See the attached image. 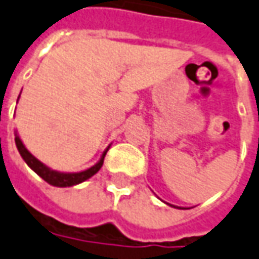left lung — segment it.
<instances>
[{
	"mask_svg": "<svg viewBox=\"0 0 259 259\" xmlns=\"http://www.w3.org/2000/svg\"><path fill=\"white\" fill-rule=\"evenodd\" d=\"M165 204H168V202H165ZM169 206H174V208H178V209H184V208H181V206H175V205H171V204H168Z\"/></svg>",
	"mask_w": 259,
	"mask_h": 259,
	"instance_id": "left-lung-1",
	"label": "left lung"
}]
</instances>
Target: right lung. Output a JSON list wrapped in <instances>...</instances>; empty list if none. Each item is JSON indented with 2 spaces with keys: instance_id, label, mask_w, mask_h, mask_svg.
<instances>
[{
  "instance_id": "1",
  "label": "right lung",
  "mask_w": 259,
  "mask_h": 259,
  "mask_svg": "<svg viewBox=\"0 0 259 259\" xmlns=\"http://www.w3.org/2000/svg\"><path fill=\"white\" fill-rule=\"evenodd\" d=\"M18 98H20V97H18ZM14 134H15V145H17L18 152H20V155L22 157V159L25 161V164H27L35 174L39 175L45 182H48L50 185H54V187H60V188L78 185V184L90 180L93 175L97 174V172L101 169L102 164H104V157H105L107 151H108L109 147H111V145H108V147L105 148V151L102 152L101 158H100V161H98L95 165L91 166V168H88V169H85V171H81V172H61V171H57V169H53V168H50L48 165H45L44 162H41L38 158L34 157V155L25 148L24 142L21 141L20 135L17 133V130L14 131Z\"/></svg>"
}]
</instances>
